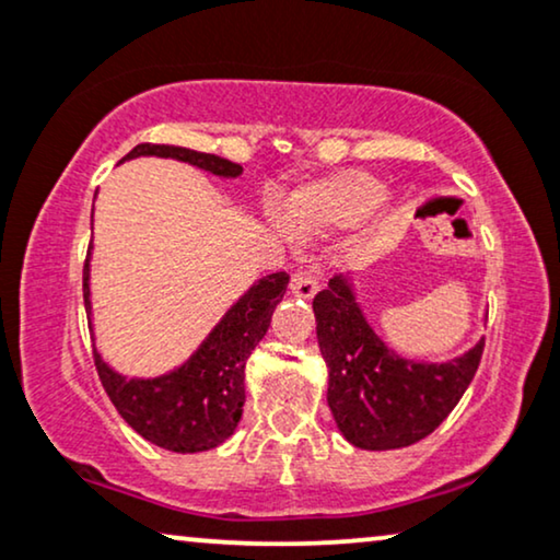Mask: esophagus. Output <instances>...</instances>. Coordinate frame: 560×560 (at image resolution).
Segmentation results:
<instances>
[{"mask_svg":"<svg viewBox=\"0 0 560 560\" xmlns=\"http://www.w3.org/2000/svg\"><path fill=\"white\" fill-rule=\"evenodd\" d=\"M290 290H293L298 298H314L318 290V278L311 270H306V267H298L293 278H290Z\"/></svg>","mask_w":560,"mask_h":560,"instance_id":"esophagus-1","label":"esophagus"}]
</instances>
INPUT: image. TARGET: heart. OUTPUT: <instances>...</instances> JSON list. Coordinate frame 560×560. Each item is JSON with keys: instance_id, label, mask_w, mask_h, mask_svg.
Instances as JSON below:
<instances>
[{"instance_id": "1", "label": "heart", "mask_w": 560, "mask_h": 560, "mask_svg": "<svg viewBox=\"0 0 560 560\" xmlns=\"http://www.w3.org/2000/svg\"><path fill=\"white\" fill-rule=\"evenodd\" d=\"M386 198V185L362 170H342L303 185L288 200L285 218L295 231H334L360 223Z\"/></svg>"}]
</instances>
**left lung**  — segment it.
<instances>
[{
    "mask_svg": "<svg viewBox=\"0 0 560 560\" xmlns=\"http://www.w3.org/2000/svg\"><path fill=\"white\" fill-rule=\"evenodd\" d=\"M318 350L329 368L326 401L354 447L396 450L445 422L474 381L483 342L445 365L398 358L370 329L345 278L314 298Z\"/></svg>",
    "mask_w": 560,
    "mask_h": 560,
    "instance_id": "8db88e82",
    "label": "left lung"
}]
</instances>
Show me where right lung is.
Segmentation results:
<instances>
[{
    "mask_svg": "<svg viewBox=\"0 0 560 560\" xmlns=\"http://www.w3.org/2000/svg\"><path fill=\"white\" fill-rule=\"evenodd\" d=\"M147 154L179 159L221 177L242 174V166L229 159L166 143H138L122 159ZM86 278L90 252L84 259V306L90 308ZM288 280V272H272L259 280L183 368L156 381H126L115 375L100 354H94L100 381L120 417L141 438L174 453H200L229 440L242 419L246 358L267 334L272 311L285 295Z\"/></svg>",
    "mask_w": 560,
    "mask_h": 560,
    "instance_id": "1",
    "label": "right lung"
}]
</instances>
